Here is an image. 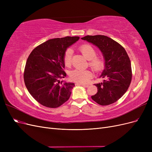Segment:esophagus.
<instances>
[{
  "label": "esophagus",
  "instance_id": "34e87169",
  "mask_svg": "<svg viewBox=\"0 0 152 152\" xmlns=\"http://www.w3.org/2000/svg\"><path fill=\"white\" fill-rule=\"evenodd\" d=\"M76 86H84L85 87H87L89 86L88 84H80V83H76L75 84Z\"/></svg>",
  "mask_w": 152,
  "mask_h": 152
}]
</instances>
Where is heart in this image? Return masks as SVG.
<instances>
[{
  "mask_svg": "<svg viewBox=\"0 0 152 152\" xmlns=\"http://www.w3.org/2000/svg\"><path fill=\"white\" fill-rule=\"evenodd\" d=\"M79 50L82 55L89 60V66L96 72L102 71L104 67L105 61L103 55L96 54V50L93 45L89 44H84L79 47ZM72 50L67 49L63 55V61L66 66H70L72 64ZM70 79L78 83L84 84L89 81L92 77V73L88 70H73L70 74Z\"/></svg>",
  "mask_w": 152,
  "mask_h": 152,
  "instance_id": "b5f03b06",
  "label": "heart"
}]
</instances>
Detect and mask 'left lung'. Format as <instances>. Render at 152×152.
<instances>
[{
    "instance_id": "1",
    "label": "left lung",
    "mask_w": 152,
    "mask_h": 152,
    "mask_svg": "<svg viewBox=\"0 0 152 152\" xmlns=\"http://www.w3.org/2000/svg\"><path fill=\"white\" fill-rule=\"evenodd\" d=\"M82 39L96 45L105 60L100 76L104 80L94 84L98 92L91 98L102 106L114 103L126 93L132 80L131 64L127 52L120 44L105 35H87Z\"/></svg>"
}]
</instances>
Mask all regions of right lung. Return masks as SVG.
I'll return each instance as SVG.
<instances>
[{
    "instance_id": "1",
    "label": "right lung",
    "mask_w": 152,
    "mask_h": 152,
    "mask_svg": "<svg viewBox=\"0 0 152 152\" xmlns=\"http://www.w3.org/2000/svg\"><path fill=\"white\" fill-rule=\"evenodd\" d=\"M79 37H65L47 40L30 54L25 67L23 78L30 94L37 102L48 108L60 107L70 98L73 83L65 78L63 55L67 48Z\"/></svg>"
}]
</instances>
